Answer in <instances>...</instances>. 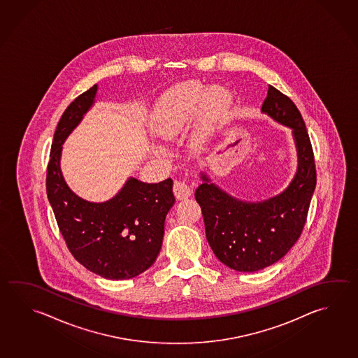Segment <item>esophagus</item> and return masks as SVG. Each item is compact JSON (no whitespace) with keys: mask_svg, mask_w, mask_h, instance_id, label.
Returning <instances> with one entry per match:
<instances>
[{"mask_svg":"<svg viewBox=\"0 0 358 358\" xmlns=\"http://www.w3.org/2000/svg\"><path fill=\"white\" fill-rule=\"evenodd\" d=\"M173 192L176 196V199H187L192 195V189L189 184L182 180H176L173 185Z\"/></svg>","mask_w":358,"mask_h":358,"instance_id":"34e87169","label":"esophagus"}]
</instances>
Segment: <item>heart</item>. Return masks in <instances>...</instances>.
I'll return each mask as SVG.
<instances>
[{
  "instance_id": "1",
  "label": "heart",
  "mask_w": 358,
  "mask_h": 358,
  "mask_svg": "<svg viewBox=\"0 0 358 358\" xmlns=\"http://www.w3.org/2000/svg\"><path fill=\"white\" fill-rule=\"evenodd\" d=\"M204 121L215 122L226 113L227 101L223 92L206 93L201 87L184 85L170 91L159 104L155 130L164 138H171L188 124L195 115L206 108Z\"/></svg>"
}]
</instances>
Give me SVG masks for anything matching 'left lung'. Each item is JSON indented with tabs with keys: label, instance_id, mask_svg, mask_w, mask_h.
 <instances>
[{
	"label": "left lung",
	"instance_id": "left-lung-1",
	"mask_svg": "<svg viewBox=\"0 0 358 358\" xmlns=\"http://www.w3.org/2000/svg\"><path fill=\"white\" fill-rule=\"evenodd\" d=\"M262 112L293 130L298 171L281 193L259 203L241 202L204 180L195 190L206 236L217 259L241 273H255L284 257L299 240L317 184L312 143L304 120L290 98L268 85Z\"/></svg>",
	"mask_w": 358,
	"mask_h": 358
}]
</instances>
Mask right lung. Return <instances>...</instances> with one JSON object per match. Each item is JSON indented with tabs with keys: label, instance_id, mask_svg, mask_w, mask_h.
<instances>
[{
	"label": "right lung",
	"instance_id": "1",
	"mask_svg": "<svg viewBox=\"0 0 358 358\" xmlns=\"http://www.w3.org/2000/svg\"><path fill=\"white\" fill-rule=\"evenodd\" d=\"M97 85L66 107L54 134L46 169V194L66 248L80 265L104 279L135 278L155 262L164 222L176 202L173 180L156 184L130 178L115 198L83 201L68 188L60 171L62 143L91 108Z\"/></svg>",
	"mask_w": 358,
	"mask_h": 358
}]
</instances>
